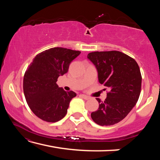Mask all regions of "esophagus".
Listing matches in <instances>:
<instances>
[{
	"mask_svg": "<svg viewBox=\"0 0 160 160\" xmlns=\"http://www.w3.org/2000/svg\"><path fill=\"white\" fill-rule=\"evenodd\" d=\"M80 96L82 97V98L84 99H85V100H88V99H90V97H89L88 96H87V95H85V94H80Z\"/></svg>",
	"mask_w": 160,
	"mask_h": 160,
	"instance_id": "obj_1",
	"label": "esophagus"
}]
</instances>
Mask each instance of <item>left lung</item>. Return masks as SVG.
Segmentation results:
<instances>
[{
  "label": "left lung",
  "mask_w": 160,
  "mask_h": 160,
  "mask_svg": "<svg viewBox=\"0 0 160 160\" xmlns=\"http://www.w3.org/2000/svg\"><path fill=\"white\" fill-rule=\"evenodd\" d=\"M98 73V80L110 90L104 102L96 98L99 107L91 117L100 126H112L128 114L138 100L142 77L137 62L118 51L88 53Z\"/></svg>",
  "instance_id": "1"
}]
</instances>
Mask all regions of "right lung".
I'll return each mask as SVG.
<instances>
[{
    "mask_svg": "<svg viewBox=\"0 0 160 160\" xmlns=\"http://www.w3.org/2000/svg\"><path fill=\"white\" fill-rule=\"evenodd\" d=\"M80 54L79 51L56 47L35 56L24 75L23 90L28 106L37 117L53 123L66 115L76 93L66 92L56 82Z\"/></svg>",
    "mask_w": 160,
    "mask_h": 160,
    "instance_id": "add662e5",
    "label": "right lung"
}]
</instances>
